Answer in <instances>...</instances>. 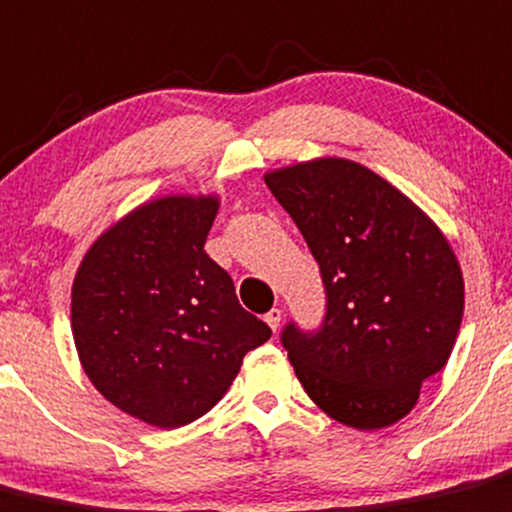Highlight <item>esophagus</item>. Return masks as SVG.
Instances as JSON below:
<instances>
[{
    "mask_svg": "<svg viewBox=\"0 0 512 512\" xmlns=\"http://www.w3.org/2000/svg\"><path fill=\"white\" fill-rule=\"evenodd\" d=\"M280 320H282V312L277 310V307H275V310H270V312H267V315H265V322L272 327V332H277V327H280Z\"/></svg>",
    "mask_w": 512,
    "mask_h": 512,
    "instance_id": "1",
    "label": "esophagus"
}]
</instances>
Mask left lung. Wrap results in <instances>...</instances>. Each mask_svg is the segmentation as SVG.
<instances>
[{
    "instance_id": "obj_1",
    "label": "left lung",
    "mask_w": 512,
    "mask_h": 512,
    "mask_svg": "<svg viewBox=\"0 0 512 512\" xmlns=\"http://www.w3.org/2000/svg\"><path fill=\"white\" fill-rule=\"evenodd\" d=\"M320 265L327 312L282 345L312 403L337 423L403 420L453 352L465 307L460 262L440 227L360 162L317 157L265 175Z\"/></svg>"
}]
</instances>
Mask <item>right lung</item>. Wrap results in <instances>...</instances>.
I'll use <instances>...</instances> for the list:
<instances>
[{
	"label": "right lung",
	"instance_id": "right-lung-1",
	"mask_svg": "<svg viewBox=\"0 0 512 512\" xmlns=\"http://www.w3.org/2000/svg\"><path fill=\"white\" fill-rule=\"evenodd\" d=\"M217 195H165L104 230L72 285V337L104 400L155 428L210 413L272 330L205 252Z\"/></svg>",
	"mask_w": 512,
	"mask_h": 512
}]
</instances>
